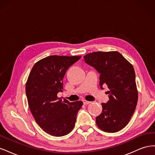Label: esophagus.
<instances>
[{"label":"esophagus","instance_id":"esophagus-1","mask_svg":"<svg viewBox=\"0 0 155 155\" xmlns=\"http://www.w3.org/2000/svg\"><path fill=\"white\" fill-rule=\"evenodd\" d=\"M83 104L85 105H88L91 103V101H86V100H83Z\"/></svg>","mask_w":155,"mask_h":155}]
</instances>
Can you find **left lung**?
Returning <instances> with one entry per match:
<instances>
[{
    "instance_id": "left-lung-1",
    "label": "left lung",
    "mask_w": 155,
    "mask_h": 155,
    "mask_svg": "<svg viewBox=\"0 0 155 155\" xmlns=\"http://www.w3.org/2000/svg\"><path fill=\"white\" fill-rule=\"evenodd\" d=\"M84 61L100 74V85H107L109 100L102 104L96 124L107 133H116L127 125L138 101L134 70L118 51H96L83 57Z\"/></svg>"
}]
</instances>
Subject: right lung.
<instances>
[{"label":"right lung","mask_w":155,"mask_h":155,"mask_svg":"<svg viewBox=\"0 0 155 155\" xmlns=\"http://www.w3.org/2000/svg\"><path fill=\"white\" fill-rule=\"evenodd\" d=\"M81 56L51 55L33 67L26 85L31 114L46 133L62 137L73 129L83 102H69L58 97L63 91V79L67 69Z\"/></svg>","instance_id":"1"}]
</instances>
